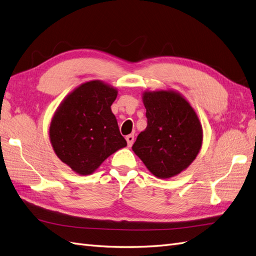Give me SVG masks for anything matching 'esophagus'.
I'll use <instances>...</instances> for the list:
<instances>
[{"label": "esophagus", "instance_id": "obj_1", "mask_svg": "<svg viewBox=\"0 0 256 256\" xmlns=\"http://www.w3.org/2000/svg\"><path fill=\"white\" fill-rule=\"evenodd\" d=\"M126 141H127L128 146H131V145L134 144V134L127 136H126Z\"/></svg>", "mask_w": 256, "mask_h": 256}]
</instances>
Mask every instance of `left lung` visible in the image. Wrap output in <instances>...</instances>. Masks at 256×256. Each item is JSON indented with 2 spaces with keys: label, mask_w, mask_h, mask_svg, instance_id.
I'll use <instances>...</instances> for the list:
<instances>
[{
  "label": "left lung",
  "mask_w": 256,
  "mask_h": 256,
  "mask_svg": "<svg viewBox=\"0 0 256 256\" xmlns=\"http://www.w3.org/2000/svg\"><path fill=\"white\" fill-rule=\"evenodd\" d=\"M148 126L132 150L160 178L178 174L195 160L202 143V129L194 110L174 92L143 94Z\"/></svg>",
  "instance_id": "8db88e82"
}]
</instances>
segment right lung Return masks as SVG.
<instances>
[{"mask_svg":"<svg viewBox=\"0 0 256 256\" xmlns=\"http://www.w3.org/2000/svg\"><path fill=\"white\" fill-rule=\"evenodd\" d=\"M117 90L92 80L68 94L54 113L50 136L54 153L80 174H90L127 142L111 111Z\"/></svg>","mask_w":256,"mask_h":256,"instance_id":"obj_1","label":"right lung"}]
</instances>
